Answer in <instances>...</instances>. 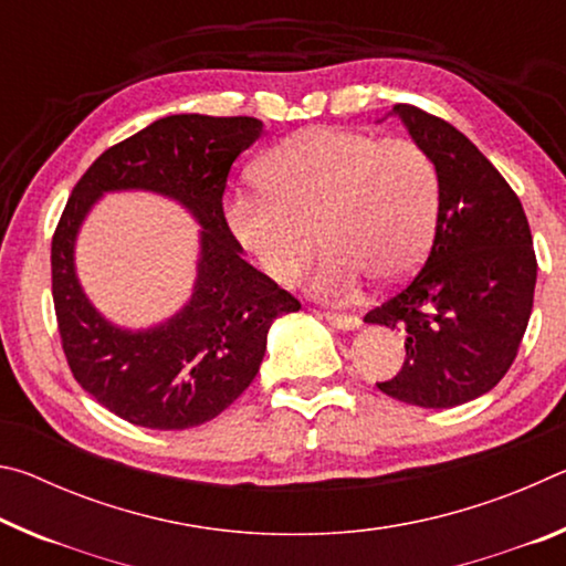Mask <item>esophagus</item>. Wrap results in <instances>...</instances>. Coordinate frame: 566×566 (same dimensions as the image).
Segmentation results:
<instances>
[{
    "instance_id": "esophagus-1",
    "label": "esophagus",
    "mask_w": 566,
    "mask_h": 566,
    "mask_svg": "<svg viewBox=\"0 0 566 566\" xmlns=\"http://www.w3.org/2000/svg\"><path fill=\"white\" fill-rule=\"evenodd\" d=\"M324 317H327V322L332 324V327L344 329V332H349V329H357L359 324H361L357 317H352V314H337V312H327V314H324Z\"/></svg>"
}]
</instances>
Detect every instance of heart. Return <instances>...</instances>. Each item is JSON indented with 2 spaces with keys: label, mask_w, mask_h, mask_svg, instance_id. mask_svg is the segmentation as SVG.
<instances>
[{
  "label": "heart",
  "mask_w": 566,
  "mask_h": 566,
  "mask_svg": "<svg viewBox=\"0 0 566 566\" xmlns=\"http://www.w3.org/2000/svg\"><path fill=\"white\" fill-rule=\"evenodd\" d=\"M256 181L262 195L229 199L224 222L276 286L300 280L319 242L327 254L312 276V294L352 300L367 276L377 284L405 280L432 242L439 177L411 139L310 127L260 161Z\"/></svg>",
  "instance_id": "obj_1"
}]
</instances>
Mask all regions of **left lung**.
<instances>
[{
  "mask_svg": "<svg viewBox=\"0 0 566 566\" xmlns=\"http://www.w3.org/2000/svg\"><path fill=\"white\" fill-rule=\"evenodd\" d=\"M389 114L434 161L437 229L421 272L364 322L405 332V364L377 387L449 409L486 395L512 367L534 302L532 232L520 197L462 132L411 104Z\"/></svg>",
  "mask_w": 566,
  "mask_h": 566,
  "instance_id": "1",
  "label": "left lung"
}]
</instances>
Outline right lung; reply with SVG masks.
I'll list each match as a JSON object with an SVG mask.
<instances>
[{
	"mask_svg": "<svg viewBox=\"0 0 566 566\" xmlns=\"http://www.w3.org/2000/svg\"><path fill=\"white\" fill-rule=\"evenodd\" d=\"M262 132L254 117H161L104 151L64 207L52 239V296L66 361L84 391L132 424L169 432L222 415L260 371L272 322L300 310L290 292L244 260L224 222L229 169ZM112 190H151L200 224L190 300L145 331L109 323L75 276V237Z\"/></svg>",
	"mask_w": 566,
	"mask_h": 566,
	"instance_id": "1",
	"label": "right lung"
}]
</instances>
